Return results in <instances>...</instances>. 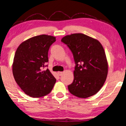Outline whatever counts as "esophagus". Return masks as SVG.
<instances>
[{
  "instance_id": "esophagus-1",
  "label": "esophagus",
  "mask_w": 126,
  "mask_h": 126,
  "mask_svg": "<svg viewBox=\"0 0 126 126\" xmlns=\"http://www.w3.org/2000/svg\"><path fill=\"white\" fill-rule=\"evenodd\" d=\"M58 73V74L59 75V76H61V75H62L63 72H58V73Z\"/></svg>"
}]
</instances>
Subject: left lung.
Returning <instances> with one entry per match:
<instances>
[{
    "instance_id": "obj_1",
    "label": "left lung",
    "mask_w": 126,
    "mask_h": 126,
    "mask_svg": "<svg viewBox=\"0 0 126 126\" xmlns=\"http://www.w3.org/2000/svg\"><path fill=\"white\" fill-rule=\"evenodd\" d=\"M72 52L76 65L69 92L79 98L95 95L104 85L108 74V62L99 41L83 33H73L62 38Z\"/></svg>"
}]
</instances>
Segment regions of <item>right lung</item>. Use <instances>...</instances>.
Returning <instances> with one entry per match:
<instances>
[{
    "instance_id": "1",
    "label": "right lung",
    "mask_w": 126,
    "mask_h": 126,
    "mask_svg": "<svg viewBox=\"0 0 126 126\" xmlns=\"http://www.w3.org/2000/svg\"><path fill=\"white\" fill-rule=\"evenodd\" d=\"M54 36L41 35L22 42L15 52L12 70L16 82L26 95L44 96L51 92L56 79L48 69L43 70L48 62V52L56 41Z\"/></svg>"
}]
</instances>
